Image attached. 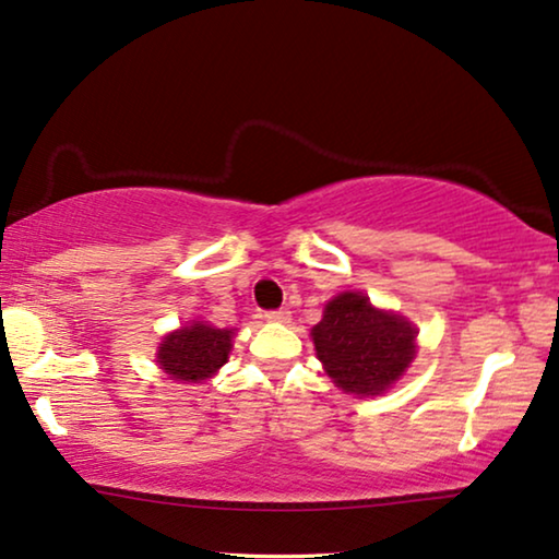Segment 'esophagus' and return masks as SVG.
Returning <instances> with one entry per match:
<instances>
[{"label":"esophagus","instance_id":"esophagus-1","mask_svg":"<svg viewBox=\"0 0 559 559\" xmlns=\"http://www.w3.org/2000/svg\"><path fill=\"white\" fill-rule=\"evenodd\" d=\"M263 317H265V321H278V324H286V321L290 319V311L276 309V311H265Z\"/></svg>","mask_w":559,"mask_h":559}]
</instances>
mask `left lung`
Masks as SVG:
<instances>
[{"label": "left lung", "mask_w": 559, "mask_h": 559, "mask_svg": "<svg viewBox=\"0 0 559 559\" xmlns=\"http://www.w3.org/2000/svg\"><path fill=\"white\" fill-rule=\"evenodd\" d=\"M415 326L405 317L374 309L359 290L326 304L311 329L317 357L336 388L352 395H382L415 359Z\"/></svg>", "instance_id": "1"}]
</instances>
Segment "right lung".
<instances>
[{
	"label": "right lung",
	"instance_id": "1",
	"mask_svg": "<svg viewBox=\"0 0 559 559\" xmlns=\"http://www.w3.org/2000/svg\"><path fill=\"white\" fill-rule=\"evenodd\" d=\"M233 329L192 321L164 336L156 361L177 382H202L217 372L233 349Z\"/></svg>",
	"mask_w": 559,
	"mask_h": 559
}]
</instances>
